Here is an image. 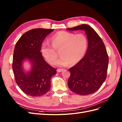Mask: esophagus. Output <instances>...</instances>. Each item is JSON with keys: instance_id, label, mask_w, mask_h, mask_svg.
<instances>
[{"instance_id": "34e87169", "label": "esophagus", "mask_w": 122, "mask_h": 122, "mask_svg": "<svg viewBox=\"0 0 122 122\" xmlns=\"http://www.w3.org/2000/svg\"><path fill=\"white\" fill-rule=\"evenodd\" d=\"M63 69H58L57 70V71L58 72H62V71H63Z\"/></svg>"}]
</instances>
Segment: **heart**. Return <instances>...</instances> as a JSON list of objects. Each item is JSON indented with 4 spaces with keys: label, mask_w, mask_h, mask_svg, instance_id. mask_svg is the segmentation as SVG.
<instances>
[{
    "label": "heart",
    "mask_w": 122,
    "mask_h": 122,
    "mask_svg": "<svg viewBox=\"0 0 122 122\" xmlns=\"http://www.w3.org/2000/svg\"><path fill=\"white\" fill-rule=\"evenodd\" d=\"M50 42L51 44L47 42L42 44L41 52L46 60L53 65L57 58L56 50H60L61 56L55 63L60 67L77 64L84 56L87 47V39L83 34L60 31L51 36Z\"/></svg>",
    "instance_id": "heart-1"
}]
</instances>
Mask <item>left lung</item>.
Instances as JSON below:
<instances>
[{
	"label": "left lung",
	"instance_id": "1",
	"mask_svg": "<svg viewBox=\"0 0 122 122\" xmlns=\"http://www.w3.org/2000/svg\"><path fill=\"white\" fill-rule=\"evenodd\" d=\"M67 29L84 30L88 40L87 50L84 56L69 69L71 74L68 86L77 94L84 96L93 94L106 78L109 58L105 46L97 33L87 24Z\"/></svg>",
	"mask_w": 122,
	"mask_h": 122
}]
</instances>
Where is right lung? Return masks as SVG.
Here are the masks:
<instances>
[{
    "label": "right lung",
    "instance_id": "obj_1",
    "mask_svg": "<svg viewBox=\"0 0 122 122\" xmlns=\"http://www.w3.org/2000/svg\"><path fill=\"white\" fill-rule=\"evenodd\" d=\"M54 29L35 28L22 36L16 44L14 51L12 68L17 85L24 93L32 97L46 94L51 87V77L56 69L45 61L40 52L41 45L46 36ZM27 59L32 64L31 71L25 73L23 61Z\"/></svg>",
    "mask_w": 122,
    "mask_h": 122
}]
</instances>
